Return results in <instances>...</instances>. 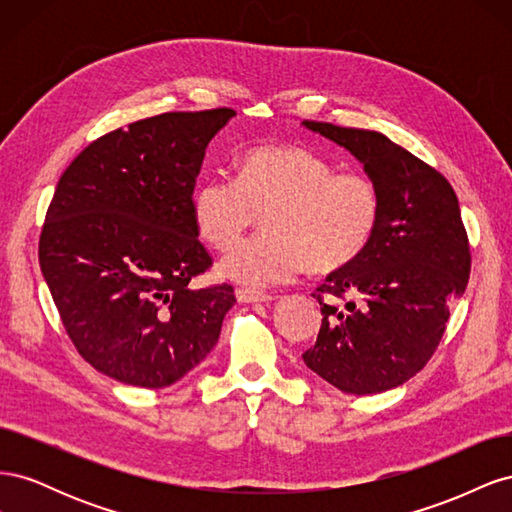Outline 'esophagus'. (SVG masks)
Masks as SVG:
<instances>
[{
	"instance_id": "obj_1",
	"label": "esophagus",
	"mask_w": 512,
	"mask_h": 512,
	"mask_svg": "<svg viewBox=\"0 0 512 512\" xmlns=\"http://www.w3.org/2000/svg\"><path fill=\"white\" fill-rule=\"evenodd\" d=\"M273 297L265 292H256V290H247V288H239L237 290V301L239 303H269Z\"/></svg>"
}]
</instances>
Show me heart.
Wrapping results in <instances>:
<instances>
[{"label":"heart","instance_id":"obj_1","mask_svg":"<svg viewBox=\"0 0 512 512\" xmlns=\"http://www.w3.org/2000/svg\"><path fill=\"white\" fill-rule=\"evenodd\" d=\"M265 213V232L239 243L220 273L247 288L294 280L307 267L333 273L359 260L374 239L382 200L365 175H335V166L305 147H254L237 177L196 185L192 218L200 239L230 250Z\"/></svg>","mask_w":512,"mask_h":512}]
</instances>
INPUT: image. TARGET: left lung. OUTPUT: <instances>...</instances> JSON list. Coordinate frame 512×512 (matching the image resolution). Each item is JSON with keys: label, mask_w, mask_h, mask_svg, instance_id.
Listing matches in <instances>:
<instances>
[{"label": "left lung", "mask_w": 512, "mask_h": 512, "mask_svg": "<svg viewBox=\"0 0 512 512\" xmlns=\"http://www.w3.org/2000/svg\"><path fill=\"white\" fill-rule=\"evenodd\" d=\"M303 126L348 149L382 200L365 254L314 292L322 327L303 361L344 393L395 389L427 365L446 331L448 305L468 286L472 258L457 194L436 168L380 132Z\"/></svg>", "instance_id": "left-lung-1"}]
</instances>
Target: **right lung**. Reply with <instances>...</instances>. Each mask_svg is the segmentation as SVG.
I'll list each match as a JSON object with an SVG mask.
<instances>
[{"mask_svg": "<svg viewBox=\"0 0 512 512\" xmlns=\"http://www.w3.org/2000/svg\"><path fill=\"white\" fill-rule=\"evenodd\" d=\"M232 108L164 113L87 145L61 175L42 226L40 269L83 359L123 384H175L218 344L237 303L211 267L192 194Z\"/></svg>", "mask_w": 512, "mask_h": 512, "instance_id": "right-lung-1", "label": "right lung"}]
</instances>
